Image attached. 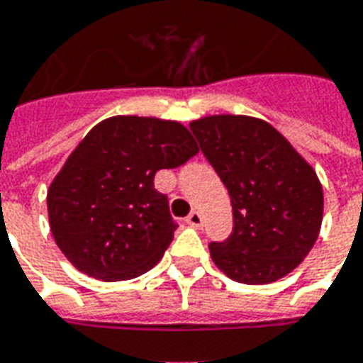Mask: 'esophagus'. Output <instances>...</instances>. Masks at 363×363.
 <instances>
[{"mask_svg": "<svg viewBox=\"0 0 363 363\" xmlns=\"http://www.w3.org/2000/svg\"><path fill=\"white\" fill-rule=\"evenodd\" d=\"M186 225L194 226V228H200L203 225V217H201L200 211H192L190 215L186 217Z\"/></svg>", "mask_w": 363, "mask_h": 363, "instance_id": "1", "label": "esophagus"}]
</instances>
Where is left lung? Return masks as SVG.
Segmentation results:
<instances>
[{
  "instance_id": "obj_1",
  "label": "left lung",
  "mask_w": 363,
  "mask_h": 363,
  "mask_svg": "<svg viewBox=\"0 0 363 363\" xmlns=\"http://www.w3.org/2000/svg\"><path fill=\"white\" fill-rule=\"evenodd\" d=\"M230 194L234 228L211 242L213 262L240 284L284 278L316 243L323 192L316 173L270 123L249 116H207L190 123Z\"/></svg>"
}]
</instances>
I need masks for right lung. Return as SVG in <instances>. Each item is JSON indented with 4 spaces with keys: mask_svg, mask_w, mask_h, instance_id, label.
Masks as SVG:
<instances>
[{
    "mask_svg": "<svg viewBox=\"0 0 363 363\" xmlns=\"http://www.w3.org/2000/svg\"><path fill=\"white\" fill-rule=\"evenodd\" d=\"M196 154L179 121L116 116L93 127L47 192L52 238L66 259L104 281L148 272L177 230L154 177Z\"/></svg>",
    "mask_w": 363,
    "mask_h": 363,
    "instance_id": "add662e5",
    "label": "right lung"
}]
</instances>
